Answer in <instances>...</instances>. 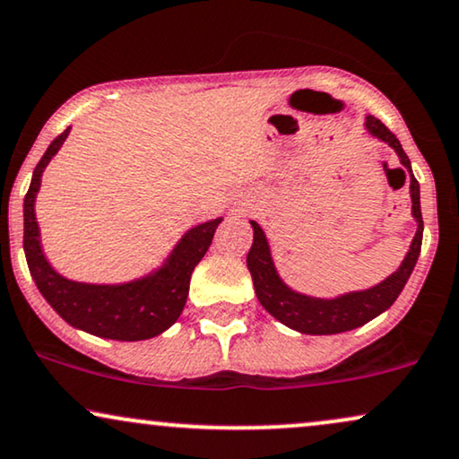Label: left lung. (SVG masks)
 <instances>
[{"label": "left lung", "instance_id": "left-lung-1", "mask_svg": "<svg viewBox=\"0 0 459 459\" xmlns=\"http://www.w3.org/2000/svg\"><path fill=\"white\" fill-rule=\"evenodd\" d=\"M367 129L379 137L381 142H387L396 150L400 156V162L407 167L411 176V201H413V216L417 220V233L411 243V249L407 258L403 260L400 269L392 273L385 281L379 286L362 290V292H351L339 299H311L305 294L294 292L286 283L280 280L275 266H273L269 243L260 229V224L252 222L254 226V243L247 252V269L252 273L254 290L260 305L271 313L275 320L286 324L288 328L299 330L305 334H336L345 333V330H353L362 324L373 320V317L390 309L398 294L403 292L404 283L411 277L415 269L417 258L421 252V237H423V218H421V205H420V182H417L413 171H411V160L404 154L403 146L396 139V135L387 129L375 116L367 118Z\"/></svg>", "mask_w": 459, "mask_h": 459}]
</instances>
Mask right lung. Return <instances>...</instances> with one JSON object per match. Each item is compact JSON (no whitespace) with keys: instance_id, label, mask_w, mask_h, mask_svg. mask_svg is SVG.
<instances>
[{"instance_id":"add662e5","label":"right lung","mask_w":459,"mask_h":459,"mask_svg":"<svg viewBox=\"0 0 459 459\" xmlns=\"http://www.w3.org/2000/svg\"><path fill=\"white\" fill-rule=\"evenodd\" d=\"M67 133L69 129L52 139L48 150L33 169L31 186L25 195L22 247H25L29 271L42 297L74 328L114 341L152 339L176 324L182 313L188 299L190 275L210 249L220 218L188 230L173 249L167 264L143 280L123 283V286H91V283L65 280L46 263L38 239L39 230L33 203H36L44 167L59 152Z\"/></svg>"}]
</instances>
